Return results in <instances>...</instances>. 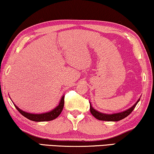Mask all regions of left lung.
<instances>
[{"instance_id":"left-lung-1","label":"left lung","mask_w":154,"mask_h":154,"mask_svg":"<svg viewBox=\"0 0 154 154\" xmlns=\"http://www.w3.org/2000/svg\"><path fill=\"white\" fill-rule=\"evenodd\" d=\"M140 98L136 102V103L133 106V107H131V108H129L128 109L125 110L124 112H120V113L113 114H106L101 113V112H99L98 111H96V109H94V108L92 107L91 103H90V112L92 115L98 120L107 121H118L123 119H124L126 117V116H128L129 114L133 111V109H135V107H136V105H137L138 102L140 101Z\"/></svg>"}]
</instances>
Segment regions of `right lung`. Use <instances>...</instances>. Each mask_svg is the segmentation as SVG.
Listing matches in <instances>:
<instances>
[{"label":"right lung","instance_id":"add662e5","mask_svg":"<svg viewBox=\"0 0 154 154\" xmlns=\"http://www.w3.org/2000/svg\"><path fill=\"white\" fill-rule=\"evenodd\" d=\"M16 107V109L20 112L21 114H22L23 116H25L26 118H27L28 119L33 121H49L55 119L60 115V114L61 113L63 108L64 106V96L62 97L61 100H60L59 105L56 107L55 109L51 110V112H47V113L44 114H31L28 113V112H23L22 110L19 109L18 107H17L16 105H14Z\"/></svg>","mask_w":154,"mask_h":154}]
</instances>
